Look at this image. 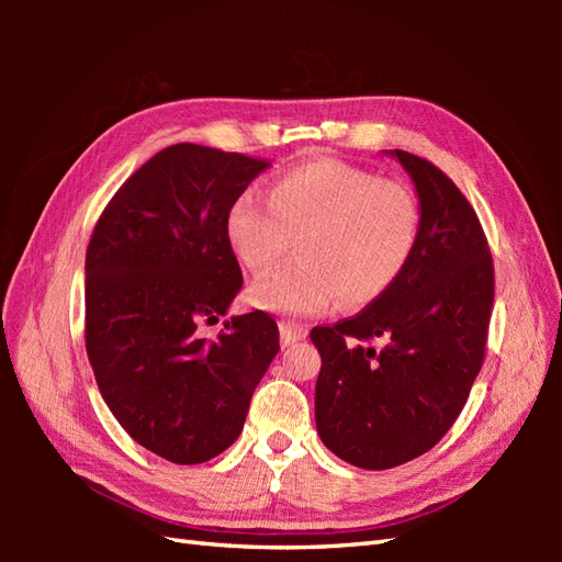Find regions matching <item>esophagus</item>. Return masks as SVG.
Returning a JSON list of instances; mask_svg holds the SVG:
<instances>
[{
    "label": "esophagus",
    "mask_w": 562,
    "mask_h": 562,
    "mask_svg": "<svg viewBox=\"0 0 562 562\" xmlns=\"http://www.w3.org/2000/svg\"><path fill=\"white\" fill-rule=\"evenodd\" d=\"M306 338V328L294 324V321H280V340L282 345H292L296 340Z\"/></svg>",
    "instance_id": "1"
}]
</instances>
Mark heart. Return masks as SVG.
<instances>
[{"instance_id":"heart-1","label":"heart","mask_w":562,"mask_h":562,"mask_svg":"<svg viewBox=\"0 0 562 562\" xmlns=\"http://www.w3.org/2000/svg\"><path fill=\"white\" fill-rule=\"evenodd\" d=\"M423 212L413 190L338 159L282 171L268 200L241 193L224 220L226 241L250 272L280 266L294 241L300 260L250 284L248 300L290 316L333 300L360 308L381 300L411 266Z\"/></svg>"}]
</instances>
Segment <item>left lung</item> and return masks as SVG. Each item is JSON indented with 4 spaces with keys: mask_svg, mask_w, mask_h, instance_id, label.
I'll return each mask as SVG.
<instances>
[{
    "mask_svg": "<svg viewBox=\"0 0 562 562\" xmlns=\"http://www.w3.org/2000/svg\"><path fill=\"white\" fill-rule=\"evenodd\" d=\"M393 157L420 198V241L393 288L357 316L316 326V429L357 469L413 461L449 432L485 357L495 270L479 214L435 164Z\"/></svg>",
    "mask_w": 562,
    "mask_h": 562,
    "instance_id": "left-lung-1",
    "label": "left lung"
}]
</instances>
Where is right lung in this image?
<instances>
[{"label": "right lung", "instance_id": "right-lung-1", "mask_svg": "<svg viewBox=\"0 0 562 562\" xmlns=\"http://www.w3.org/2000/svg\"><path fill=\"white\" fill-rule=\"evenodd\" d=\"M270 161L171 145L139 166L87 248V355L101 396L137 445L202 463L241 435L250 396L280 350L266 312L217 324L244 284L224 220Z\"/></svg>", "mask_w": 562, "mask_h": 562}]
</instances>
